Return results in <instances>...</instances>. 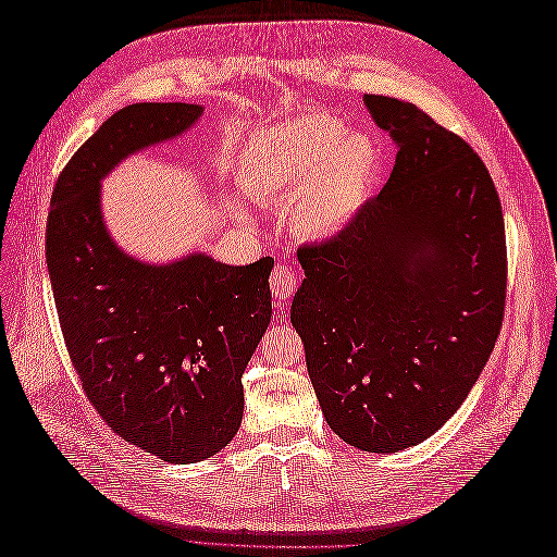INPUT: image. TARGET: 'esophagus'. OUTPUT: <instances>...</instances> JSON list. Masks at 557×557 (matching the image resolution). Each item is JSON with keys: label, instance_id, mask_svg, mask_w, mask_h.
Instances as JSON below:
<instances>
[{"label": "esophagus", "instance_id": "34e87169", "mask_svg": "<svg viewBox=\"0 0 557 557\" xmlns=\"http://www.w3.org/2000/svg\"><path fill=\"white\" fill-rule=\"evenodd\" d=\"M295 285H297V276L290 267H285V264L274 267L272 278H269V288H272V295L278 301L290 299V295L295 293Z\"/></svg>", "mask_w": 557, "mask_h": 557}]
</instances>
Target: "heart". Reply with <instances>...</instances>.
<instances>
[{"label": "heart", "mask_w": 557, "mask_h": 557, "mask_svg": "<svg viewBox=\"0 0 557 557\" xmlns=\"http://www.w3.org/2000/svg\"><path fill=\"white\" fill-rule=\"evenodd\" d=\"M381 150L367 132L332 113H301L250 134L242 150V188L260 201L293 205L301 237L327 242L356 221L372 193ZM234 215L246 218L242 207Z\"/></svg>", "instance_id": "1"}]
</instances>
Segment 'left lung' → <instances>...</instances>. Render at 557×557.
I'll return each instance as SVG.
<instances>
[{
	"mask_svg": "<svg viewBox=\"0 0 557 557\" xmlns=\"http://www.w3.org/2000/svg\"><path fill=\"white\" fill-rule=\"evenodd\" d=\"M399 146L339 237L299 248L290 323L334 434L369 453L418 446L460 409L495 348L507 246L495 183L467 141L411 102L364 95Z\"/></svg>",
	"mask_w": 557,
	"mask_h": 557,
	"instance_id": "1",
	"label": "left lung"
}]
</instances>
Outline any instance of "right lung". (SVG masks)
<instances>
[{
    "mask_svg": "<svg viewBox=\"0 0 557 557\" xmlns=\"http://www.w3.org/2000/svg\"><path fill=\"white\" fill-rule=\"evenodd\" d=\"M201 113L183 102L115 111L66 162L46 227L50 288L83 391L115 434L172 465L207 460L237 434L242 374L272 320L274 260L134 258L107 227L102 181L183 137Z\"/></svg>",
    "mask_w": 557,
    "mask_h": 557,
    "instance_id": "obj_1",
    "label": "right lung"
}]
</instances>
